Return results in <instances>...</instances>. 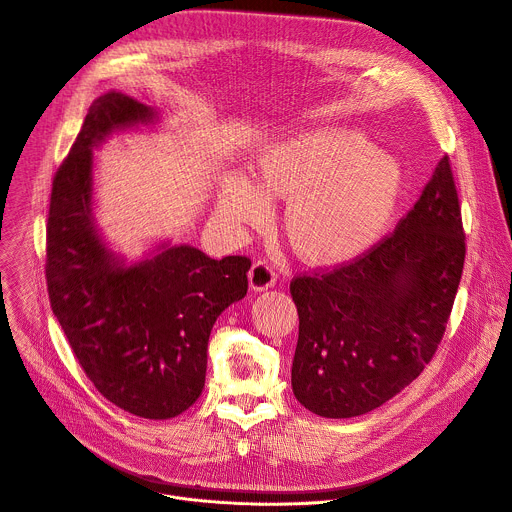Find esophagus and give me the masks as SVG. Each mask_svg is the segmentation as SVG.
Returning a JSON list of instances; mask_svg holds the SVG:
<instances>
[{
	"mask_svg": "<svg viewBox=\"0 0 512 512\" xmlns=\"http://www.w3.org/2000/svg\"><path fill=\"white\" fill-rule=\"evenodd\" d=\"M248 282H250V290L254 292H262V290H268L274 286L276 282V274L272 270V266L268 262H254L250 272H248Z\"/></svg>",
	"mask_w": 512,
	"mask_h": 512,
	"instance_id": "obj_1",
	"label": "esophagus"
}]
</instances>
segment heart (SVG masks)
Listing matches in <instances>:
<instances>
[{
	"mask_svg": "<svg viewBox=\"0 0 512 512\" xmlns=\"http://www.w3.org/2000/svg\"><path fill=\"white\" fill-rule=\"evenodd\" d=\"M256 183L230 175L218 212L232 224H256L270 197H287L284 232L292 250L317 266H339L369 252L383 236L403 191L401 165L357 129H321L260 151Z\"/></svg>",
	"mask_w": 512,
	"mask_h": 512,
	"instance_id": "b5f03b06",
	"label": "heart"
}]
</instances>
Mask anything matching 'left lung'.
I'll return each instance as SVG.
<instances>
[{
    "instance_id": "8db88e82",
    "label": "left lung",
    "mask_w": 512,
    "mask_h": 512,
    "mask_svg": "<svg viewBox=\"0 0 512 512\" xmlns=\"http://www.w3.org/2000/svg\"><path fill=\"white\" fill-rule=\"evenodd\" d=\"M448 157L395 232L353 264L298 276L292 391L323 418H355L410 385L434 357L464 268Z\"/></svg>"
}]
</instances>
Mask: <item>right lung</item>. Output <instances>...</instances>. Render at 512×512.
Segmentation results:
<instances>
[{
	"instance_id": "add662e5",
	"label": "right lung",
	"mask_w": 512,
	"mask_h": 512,
	"mask_svg": "<svg viewBox=\"0 0 512 512\" xmlns=\"http://www.w3.org/2000/svg\"><path fill=\"white\" fill-rule=\"evenodd\" d=\"M157 109L117 90L100 94L60 165L50 197L46 280L80 367L121 410L169 420L206 385L214 323L248 292L250 260H214L163 240L141 258L115 252L94 218V149L111 135L153 129Z\"/></svg>"
}]
</instances>
